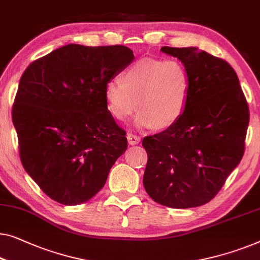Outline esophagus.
<instances>
[{
	"instance_id": "1",
	"label": "esophagus",
	"mask_w": 260,
	"mask_h": 260,
	"mask_svg": "<svg viewBox=\"0 0 260 260\" xmlns=\"http://www.w3.org/2000/svg\"><path fill=\"white\" fill-rule=\"evenodd\" d=\"M126 138H127V143H129L130 145H136L139 142H141V137L137 136V135H134V134H127Z\"/></svg>"
}]
</instances>
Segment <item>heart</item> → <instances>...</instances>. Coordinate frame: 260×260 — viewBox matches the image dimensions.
I'll return each instance as SVG.
<instances>
[{"label":"heart","mask_w":260,"mask_h":260,"mask_svg":"<svg viewBox=\"0 0 260 260\" xmlns=\"http://www.w3.org/2000/svg\"><path fill=\"white\" fill-rule=\"evenodd\" d=\"M190 76L177 59L143 58L127 69L123 81H109L104 96L109 111L117 121L139 109L134 125L168 127L185 111L190 95Z\"/></svg>","instance_id":"b5f03b06"}]
</instances>
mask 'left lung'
<instances>
[{"label": "left lung", "mask_w": 260, "mask_h": 260, "mask_svg": "<svg viewBox=\"0 0 260 260\" xmlns=\"http://www.w3.org/2000/svg\"><path fill=\"white\" fill-rule=\"evenodd\" d=\"M190 76L189 102L178 121L142 144L148 153L143 184L158 204L204 205L240 163L250 112L232 67L196 47H163Z\"/></svg>", "instance_id": "1"}]
</instances>
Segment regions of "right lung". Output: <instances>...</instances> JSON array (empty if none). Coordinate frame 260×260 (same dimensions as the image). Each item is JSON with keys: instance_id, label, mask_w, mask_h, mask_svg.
<instances>
[{"instance_id": "right-lung-1", "label": "right lung", "mask_w": 260, "mask_h": 260, "mask_svg": "<svg viewBox=\"0 0 260 260\" xmlns=\"http://www.w3.org/2000/svg\"><path fill=\"white\" fill-rule=\"evenodd\" d=\"M134 58L124 46L71 43L34 61L22 75L13 107L21 161L57 203L91 199L125 152L126 134L108 110L104 89Z\"/></svg>"}]
</instances>
